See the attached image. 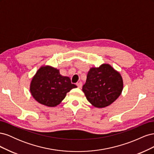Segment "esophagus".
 <instances>
[{
    "mask_svg": "<svg viewBox=\"0 0 154 154\" xmlns=\"http://www.w3.org/2000/svg\"><path fill=\"white\" fill-rule=\"evenodd\" d=\"M76 85L78 86V88H82V82H78V83H76Z\"/></svg>",
    "mask_w": 154,
    "mask_h": 154,
    "instance_id": "obj_1",
    "label": "esophagus"
}]
</instances>
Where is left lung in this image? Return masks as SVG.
Listing matches in <instances>:
<instances>
[{
  "mask_svg": "<svg viewBox=\"0 0 154 154\" xmlns=\"http://www.w3.org/2000/svg\"><path fill=\"white\" fill-rule=\"evenodd\" d=\"M123 88V79L119 72L109 64L104 63L99 67L91 68L82 90L93 106L103 108L118 99Z\"/></svg>",
  "mask_w": 154,
  "mask_h": 154,
  "instance_id": "1",
  "label": "left lung"
}]
</instances>
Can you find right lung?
<instances>
[{
    "label": "right lung",
    "instance_id": "add662e5",
    "mask_svg": "<svg viewBox=\"0 0 154 154\" xmlns=\"http://www.w3.org/2000/svg\"><path fill=\"white\" fill-rule=\"evenodd\" d=\"M77 86L67 76H63L59 70L49 66L41 67L32 78L30 92L35 100L45 106H57L67 93Z\"/></svg>",
    "mask_w": 154,
    "mask_h": 154
}]
</instances>
